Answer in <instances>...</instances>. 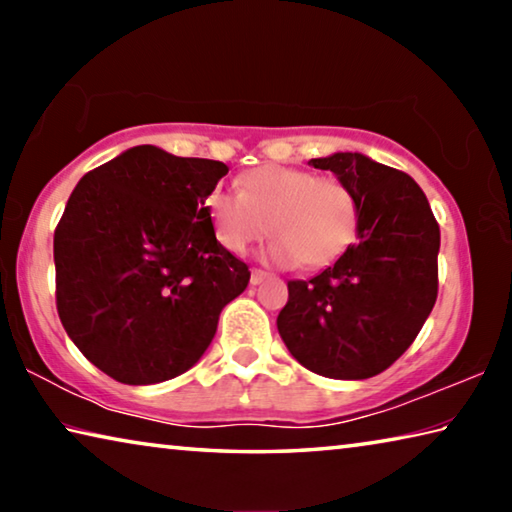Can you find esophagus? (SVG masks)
<instances>
[{
  "instance_id": "obj_1",
  "label": "esophagus",
  "mask_w": 512,
  "mask_h": 512,
  "mask_svg": "<svg viewBox=\"0 0 512 512\" xmlns=\"http://www.w3.org/2000/svg\"><path fill=\"white\" fill-rule=\"evenodd\" d=\"M266 277H268L266 271H259V268H253V273H250V284H253V287H257V284H262Z\"/></svg>"
}]
</instances>
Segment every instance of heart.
Masks as SVG:
<instances>
[{
	"label": "heart",
	"mask_w": 512,
	"mask_h": 512,
	"mask_svg": "<svg viewBox=\"0 0 512 512\" xmlns=\"http://www.w3.org/2000/svg\"><path fill=\"white\" fill-rule=\"evenodd\" d=\"M203 205L216 241L230 253H244L266 228L275 232L262 248V257L275 266L336 262L357 239L361 214L345 180L284 164L250 169L239 192L214 187Z\"/></svg>",
	"instance_id": "heart-1"
}]
</instances>
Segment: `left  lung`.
<instances>
[{
  "mask_svg": "<svg viewBox=\"0 0 512 512\" xmlns=\"http://www.w3.org/2000/svg\"><path fill=\"white\" fill-rule=\"evenodd\" d=\"M359 198L357 244L311 280H291L277 332L316 375L368 379L409 350L438 296L440 228L411 176L361 153L309 160Z\"/></svg>",
  "mask_w": 512,
  "mask_h": 512,
  "instance_id": "obj_1",
  "label": "left lung"
}]
</instances>
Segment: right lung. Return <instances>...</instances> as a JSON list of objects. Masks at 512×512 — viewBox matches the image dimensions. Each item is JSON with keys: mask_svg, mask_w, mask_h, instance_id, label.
Segmentation results:
<instances>
[{"mask_svg": "<svg viewBox=\"0 0 512 512\" xmlns=\"http://www.w3.org/2000/svg\"><path fill=\"white\" fill-rule=\"evenodd\" d=\"M219 160L142 144L79 180L54 232L56 307L69 339L131 386L183 375L203 357L248 266L225 250L205 196Z\"/></svg>", "mask_w": 512, "mask_h": 512, "instance_id": "right-lung-1", "label": "right lung"}]
</instances>
